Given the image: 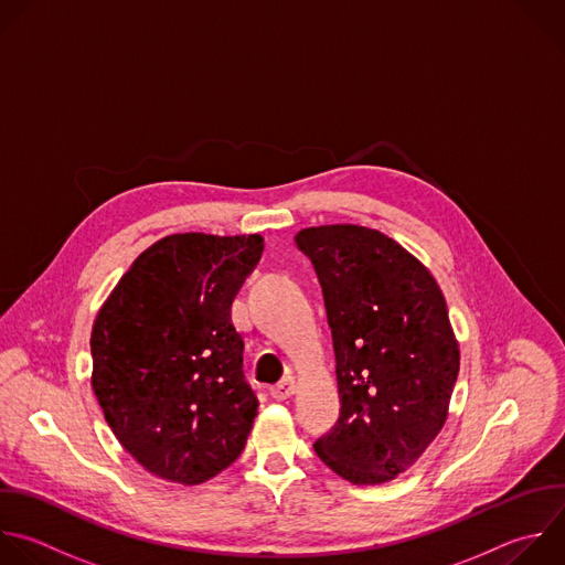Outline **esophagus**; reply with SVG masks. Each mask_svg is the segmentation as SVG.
Wrapping results in <instances>:
<instances>
[{"label": "esophagus", "mask_w": 565, "mask_h": 565, "mask_svg": "<svg viewBox=\"0 0 565 565\" xmlns=\"http://www.w3.org/2000/svg\"><path fill=\"white\" fill-rule=\"evenodd\" d=\"M297 393V382L292 377H284L277 386L270 388V395L277 399V402H284L288 397H292Z\"/></svg>", "instance_id": "obj_1"}]
</instances>
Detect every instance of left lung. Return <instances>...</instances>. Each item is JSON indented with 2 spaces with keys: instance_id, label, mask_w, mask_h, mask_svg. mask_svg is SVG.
<instances>
[{
  "instance_id": "obj_1",
  "label": "left lung",
  "mask_w": 565,
  "mask_h": 565,
  "mask_svg": "<svg viewBox=\"0 0 565 565\" xmlns=\"http://www.w3.org/2000/svg\"><path fill=\"white\" fill-rule=\"evenodd\" d=\"M326 301L341 417L317 457L354 486L406 472L441 433L459 374L444 292L393 237L356 226L301 228Z\"/></svg>"
}]
</instances>
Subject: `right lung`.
<instances>
[{
  "label": "right lung",
  "instance_id": "right-lung-1",
  "mask_svg": "<svg viewBox=\"0 0 565 565\" xmlns=\"http://www.w3.org/2000/svg\"><path fill=\"white\" fill-rule=\"evenodd\" d=\"M262 250V235H168L95 317L93 393L117 441L159 479L200 486L246 446L259 402L231 306Z\"/></svg>",
  "mask_w": 565,
  "mask_h": 565
}]
</instances>
